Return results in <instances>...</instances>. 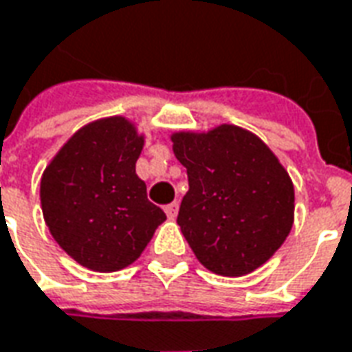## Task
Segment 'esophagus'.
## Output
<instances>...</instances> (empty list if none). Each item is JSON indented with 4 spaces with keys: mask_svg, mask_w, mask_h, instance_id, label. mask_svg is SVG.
Segmentation results:
<instances>
[{
    "mask_svg": "<svg viewBox=\"0 0 352 352\" xmlns=\"http://www.w3.org/2000/svg\"><path fill=\"white\" fill-rule=\"evenodd\" d=\"M178 208H180V204L174 201V203L164 206V212H166V216H168V218H176V216H178Z\"/></svg>",
    "mask_w": 352,
    "mask_h": 352,
    "instance_id": "1",
    "label": "esophagus"
}]
</instances>
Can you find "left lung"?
Listing matches in <instances>:
<instances>
[{"instance_id": "obj_1", "label": "left lung", "mask_w": 352, "mask_h": 352, "mask_svg": "<svg viewBox=\"0 0 352 352\" xmlns=\"http://www.w3.org/2000/svg\"><path fill=\"white\" fill-rule=\"evenodd\" d=\"M172 142L189 182L178 226L197 260L223 276L263 265L294 221V186L273 151L233 124L178 132Z\"/></svg>"}]
</instances>
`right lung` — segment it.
Instances as JSON below:
<instances>
[{
  "instance_id": "add662e5",
  "label": "right lung",
  "mask_w": 352,
  "mask_h": 352,
  "mask_svg": "<svg viewBox=\"0 0 352 352\" xmlns=\"http://www.w3.org/2000/svg\"><path fill=\"white\" fill-rule=\"evenodd\" d=\"M144 140L123 117L77 131L41 178V208L62 250L113 273L138 260L166 216L136 176Z\"/></svg>"
}]
</instances>
